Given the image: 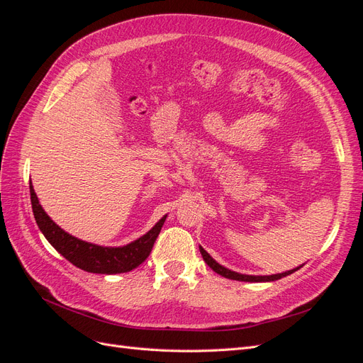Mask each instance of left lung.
<instances>
[{
    "label": "left lung",
    "instance_id": "1",
    "mask_svg": "<svg viewBox=\"0 0 363 363\" xmlns=\"http://www.w3.org/2000/svg\"><path fill=\"white\" fill-rule=\"evenodd\" d=\"M200 252H201V256H203V259H204L207 265L211 267L216 274H219V276H223L225 279H232V280H239V281H274V280H279L281 277H286V276H289V274H292L294 271L298 269V268H295V269L281 272V274H274V276H245V274L230 271V269L219 265L218 262H215L211 256H208V252L203 247H200Z\"/></svg>",
    "mask_w": 363,
    "mask_h": 363
}]
</instances>
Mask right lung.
<instances>
[{
	"label": "right lung",
	"instance_id": "right-lung-1",
	"mask_svg": "<svg viewBox=\"0 0 363 363\" xmlns=\"http://www.w3.org/2000/svg\"><path fill=\"white\" fill-rule=\"evenodd\" d=\"M30 199L33 215H35L40 232L47 238L48 242L56 248L65 259L69 260L72 265L94 274H121L138 268L140 263L145 262V259L150 256L164 219H167V216H163L147 235L136 239L135 242H131L125 247H100L84 242V240L68 235L65 230H62L56 223H54L39 204V200L31 183Z\"/></svg>",
	"mask_w": 363,
	"mask_h": 363
}]
</instances>
